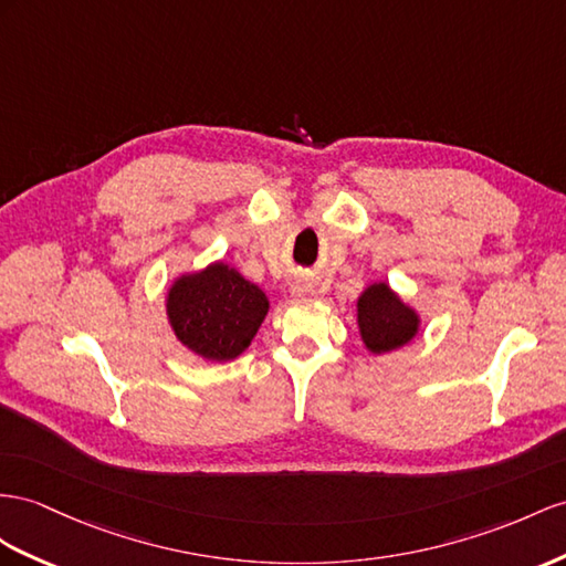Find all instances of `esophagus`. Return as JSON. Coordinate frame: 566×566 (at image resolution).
Returning a JSON list of instances; mask_svg holds the SVG:
<instances>
[{
    "label": "esophagus",
    "mask_w": 566,
    "mask_h": 566,
    "mask_svg": "<svg viewBox=\"0 0 566 566\" xmlns=\"http://www.w3.org/2000/svg\"><path fill=\"white\" fill-rule=\"evenodd\" d=\"M292 294L294 296H311V294H315V286L311 284V282H306V280H298V282H294V286H292Z\"/></svg>",
    "instance_id": "1"
}]
</instances>
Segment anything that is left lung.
Segmentation results:
<instances>
[{"label":"left lung","mask_w":566,"mask_h":566,"mask_svg":"<svg viewBox=\"0 0 566 566\" xmlns=\"http://www.w3.org/2000/svg\"><path fill=\"white\" fill-rule=\"evenodd\" d=\"M360 337L373 354H385L413 339L418 315L387 284H370L358 298Z\"/></svg>","instance_id":"left-lung-1"}]
</instances>
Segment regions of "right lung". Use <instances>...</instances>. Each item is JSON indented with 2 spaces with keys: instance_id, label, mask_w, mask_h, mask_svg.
<instances>
[{
  "instance_id": "1",
  "label": "right lung",
  "mask_w": 566,
  "mask_h": 566,
  "mask_svg": "<svg viewBox=\"0 0 566 566\" xmlns=\"http://www.w3.org/2000/svg\"><path fill=\"white\" fill-rule=\"evenodd\" d=\"M268 296L224 263L186 274L167 296L174 335L208 360H231L243 349L268 315Z\"/></svg>"
}]
</instances>
